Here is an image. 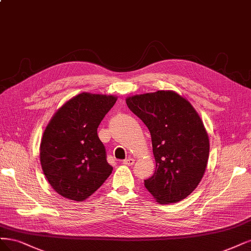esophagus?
Returning <instances> with one entry per match:
<instances>
[{"label": "esophagus", "instance_id": "1", "mask_svg": "<svg viewBox=\"0 0 251 251\" xmlns=\"http://www.w3.org/2000/svg\"><path fill=\"white\" fill-rule=\"evenodd\" d=\"M125 165H127V166H132L133 164L135 163V160L134 159H132V158H128V159H126V160H124V162H123Z\"/></svg>", "mask_w": 251, "mask_h": 251}]
</instances>
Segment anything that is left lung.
<instances>
[{
    "mask_svg": "<svg viewBox=\"0 0 251 251\" xmlns=\"http://www.w3.org/2000/svg\"><path fill=\"white\" fill-rule=\"evenodd\" d=\"M128 109L148 126L155 171L144 186L161 204L191 194L208 165L210 140L201 116L188 100L172 90L136 94Z\"/></svg>",
    "mask_w": 251,
    "mask_h": 251,
    "instance_id": "8db88e82",
    "label": "left lung"
}]
</instances>
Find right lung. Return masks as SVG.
I'll return each instance as SVG.
<instances>
[{"mask_svg": "<svg viewBox=\"0 0 251 251\" xmlns=\"http://www.w3.org/2000/svg\"><path fill=\"white\" fill-rule=\"evenodd\" d=\"M117 100L115 96L82 92L65 101L50 118L40 143L43 174L55 191L84 201L112 172L98 127Z\"/></svg>", "mask_w": 251, "mask_h": 251, "instance_id": "add662e5", "label": "right lung"}]
</instances>
